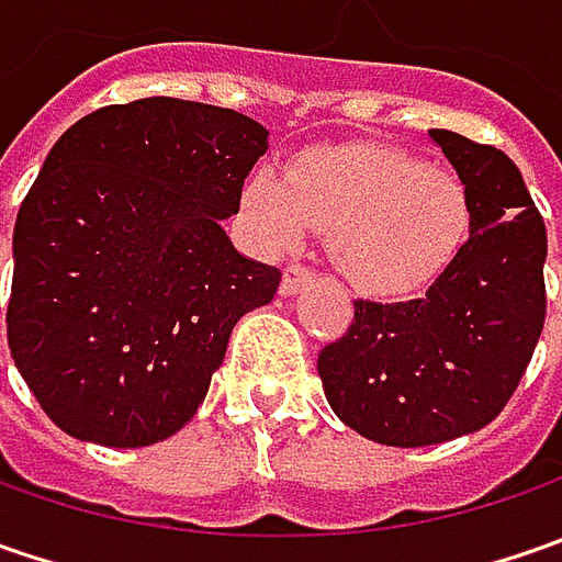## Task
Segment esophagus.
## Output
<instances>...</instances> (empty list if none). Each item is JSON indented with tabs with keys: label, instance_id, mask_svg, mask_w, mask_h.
<instances>
[{
	"label": "esophagus",
	"instance_id": "1",
	"mask_svg": "<svg viewBox=\"0 0 562 562\" xmlns=\"http://www.w3.org/2000/svg\"><path fill=\"white\" fill-rule=\"evenodd\" d=\"M310 281H313V269H306V266H288V269H284V278H281V293H284V296H293V293L303 291Z\"/></svg>",
	"mask_w": 562,
	"mask_h": 562
}]
</instances>
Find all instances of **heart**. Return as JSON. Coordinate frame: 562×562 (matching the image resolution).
Wrapping results in <instances>:
<instances>
[{"instance_id":"b5f03b06","label":"heart","mask_w":562,"mask_h":562,"mask_svg":"<svg viewBox=\"0 0 562 562\" xmlns=\"http://www.w3.org/2000/svg\"><path fill=\"white\" fill-rule=\"evenodd\" d=\"M252 240L269 252L331 234L344 278L369 296H409L438 281L469 237V193L457 175L387 146L306 156L278 175L262 168L240 193Z\"/></svg>"}]
</instances>
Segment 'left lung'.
<instances>
[{
  "label": "left lung",
  "instance_id": "8db88e82",
  "mask_svg": "<svg viewBox=\"0 0 562 562\" xmlns=\"http://www.w3.org/2000/svg\"><path fill=\"white\" fill-rule=\"evenodd\" d=\"M469 193V240L406 303H353L318 353L335 416L387 447H428L497 419L544 328L548 231L519 168L494 146L428 131Z\"/></svg>",
  "mask_w": 562,
  "mask_h": 562
}]
</instances>
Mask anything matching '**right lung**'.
Instances as JSON below:
<instances>
[{"mask_svg":"<svg viewBox=\"0 0 562 562\" xmlns=\"http://www.w3.org/2000/svg\"><path fill=\"white\" fill-rule=\"evenodd\" d=\"M269 131L234 109L149 97L71 124L24 196L9 350L77 441L149 447L196 416L240 315L281 271L222 222Z\"/></svg>","mask_w":562,"mask_h":562,"instance_id":"obj_1","label":"right lung"}]
</instances>
